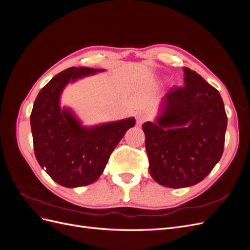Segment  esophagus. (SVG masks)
<instances>
[{
    "mask_svg": "<svg viewBox=\"0 0 250 250\" xmlns=\"http://www.w3.org/2000/svg\"><path fill=\"white\" fill-rule=\"evenodd\" d=\"M147 120V115L145 112H139L138 115H137V124L139 125V126H141L144 122H145V121Z\"/></svg>",
    "mask_w": 250,
    "mask_h": 250,
    "instance_id": "esophagus-1",
    "label": "esophagus"
}]
</instances>
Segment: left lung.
Segmentation results:
<instances>
[{
  "label": "left lung",
  "mask_w": 250,
  "mask_h": 250,
  "mask_svg": "<svg viewBox=\"0 0 250 250\" xmlns=\"http://www.w3.org/2000/svg\"><path fill=\"white\" fill-rule=\"evenodd\" d=\"M185 86L163 97L155 122L144 123L150 175L164 187L200 183L220 161L228 117L218 90L184 67Z\"/></svg>",
  "instance_id": "obj_1"
}]
</instances>
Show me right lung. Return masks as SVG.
I'll use <instances>...</instances> for the list:
<instances>
[{
  "label": "right lung",
  "instance_id": "add662e5",
  "mask_svg": "<svg viewBox=\"0 0 250 250\" xmlns=\"http://www.w3.org/2000/svg\"><path fill=\"white\" fill-rule=\"evenodd\" d=\"M102 71L73 66L57 74L41 89L30 116L36 160L53 180L65 188L95 183L113 149L135 124L129 118L84 127L71 109L60 107V95L67 83Z\"/></svg>",
  "mask_w": 250,
  "mask_h": 250
}]
</instances>
